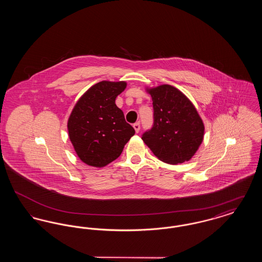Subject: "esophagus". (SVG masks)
<instances>
[{"mask_svg": "<svg viewBox=\"0 0 262 262\" xmlns=\"http://www.w3.org/2000/svg\"><path fill=\"white\" fill-rule=\"evenodd\" d=\"M134 128H135L136 133H138V132L140 130V124H139V123H136V124H134Z\"/></svg>", "mask_w": 262, "mask_h": 262, "instance_id": "1", "label": "esophagus"}]
</instances>
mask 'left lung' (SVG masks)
I'll return each instance as SVG.
<instances>
[{
  "instance_id": "left-lung-1",
  "label": "left lung",
  "mask_w": 262,
  "mask_h": 262,
  "mask_svg": "<svg viewBox=\"0 0 262 262\" xmlns=\"http://www.w3.org/2000/svg\"><path fill=\"white\" fill-rule=\"evenodd\" d=\"M153 101V125L142 140L163 162L188 161L198 151L204 135L200 115L177 88L168 84L148 89Z\"/></svg>"
}]
</instances>
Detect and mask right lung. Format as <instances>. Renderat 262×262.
Returning a JSON list of instances; mask_svg holds the SVG:
<instances>
[{
    "label": "right lung",
    "instance_id": "right-lung-1",
    "mask_svg": "<svg viewBox=\"0 0 262 262\" xmlns=\"http://www.w3.org/2000/svg\"><path fill=\"white\" fill-rule=\"evenodd\" d=\"M125 88V81H100L80 97L69 118L70 139L89 166L101 168L116 160L136 133L115 103Z\"/></svg>",
    "mask_w": 262,
    "mask_h": 262
}]
</instances>
